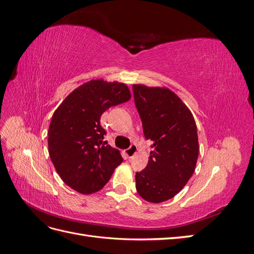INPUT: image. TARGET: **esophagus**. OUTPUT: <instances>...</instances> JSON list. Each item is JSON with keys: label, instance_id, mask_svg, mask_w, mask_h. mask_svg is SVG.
<instances>
[{"label": "esophagus", "instance_id": "obj_1", "mask_svg": "<svg viewBox=\"0 0 254 254\" xmlns=\"http://www.w3.org/2000/svg\"><path fill=\"white\" fill-rule=\"evenodd\" d=\"M136 151H137L136 145L135 144H131V145H130V147L126 150V155H127L128 158H132L136 153Z\"/></svg>", "mask_w": 254, "mask_h": 254}]
</instances>
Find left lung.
<instances>
[{
    "mask_svg": "<svg viewBox=\"0 0 254 254\" xmlns=\"http://www.w3.org/2000/svg\"><path fill=\"white\" fill-rule=\"evenodd\" d=\"M134 103L146 139L152 141L148 164L135 174V189L146 201L173 198L194 174L198 152L193 114L167 88L132 86Z\"/></svg>",
    "mask_w": 254,
    "mask_h": 254,
    "instance_id": "1",
    "label": "left lung"
}]
</instances>
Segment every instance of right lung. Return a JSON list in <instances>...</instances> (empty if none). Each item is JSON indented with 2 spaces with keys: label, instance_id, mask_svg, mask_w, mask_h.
<instances>
[{
  "label": "right lung",
  "instance_id": "obj_1",
  "mask_svg": "<svg viewBox=\"0 0 254 254\" xmlns=\"http://www.w3.org/2000/svg\"><path fill=\"white\" fill-rule=\"evenodd\" d=\"M130 97L125 83L92 79L68 94L54 112L48 132L50 158L60 178L74 190L96 193L123 162L120 150L104 141L101 117Z\"/></svg>",
  "mask_w": 254,
  "mask_h": 254
}]
</instances>
